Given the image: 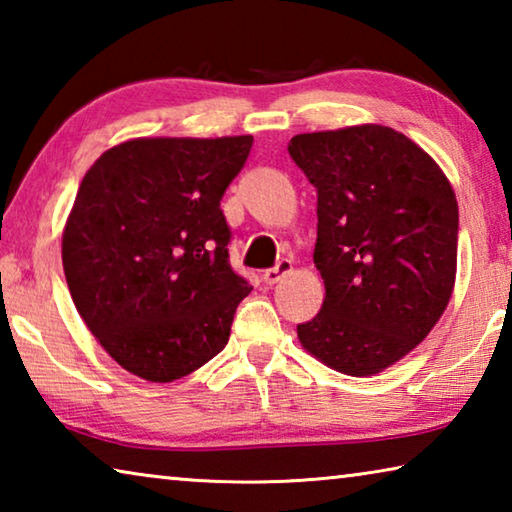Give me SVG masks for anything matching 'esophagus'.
I'll list each match as a JSON object with an SVG mask.
<instances>
[{
	"mask_svg": "<svg viewBox=\"0 0 512 512\" xmlns=\"http://www.w3.org/2000/svg\"><path fill=\"white\" fill-rule=\"evenodd\" d=\"M291 268H293L291 259H282V262H277L273 268H268V271H264L262 280L268 284V287H273V284L280 282L284 275L291 273Z\"/></svg>",
	"mask_w": 512,
	"mask_h": 512,
	"instance_id": "1",
	"label": "esophagus"
}]
</instances>
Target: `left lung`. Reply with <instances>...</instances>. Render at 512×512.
Masks as SVG:
<instances>
[{
    "mask_svg": "<svg viewBox=\"0 0 512 512\" xmlns=\"http://www.w3.org/2000/svg\"><path fill=\"white\" fill-rule=\"evenodd\" d=\"M289 155L318 194L325 282L298 339L343 375H377L424 341L452 298L456 194L431 155L388 126L302 133Z\"/></svg>",
    "mask_w": 512,
    "mask_h": 512,
    "instance_id": "1",
    "label": "left lung"
}]
</instances>
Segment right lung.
I'll return each mask as SVG.
<instances>
[{
    "mask_svg": "<svg viewBox=\"0 0 512 512\" xmlns=\"http://www.w3.org/2000/svg\"><path fill=\"white\" fill-rule=\"evenodd\" d=\"M253 135L137 137L85 173L63 230L69 293L121 368L167 384L230 339L250 284L232 271L221 198Z\"/></svg>",
    "mask_w": 512,
    "mask_h": 512,
    "instance_id": "1",
    "label": "right lung"
}]
</instances>
